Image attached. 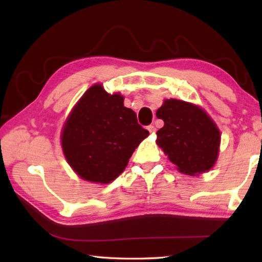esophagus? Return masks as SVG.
I'll list each match as a JSON object with an SVG mask.
<instances>
[{
  "instance_id": "esophagus-1",
  "label": "esophagus",
  "mask_w": 262,
  "mask_h": 262,
  "mask_svg": "<svg viewBox=\"0 0 262 262\" xmlns=\"http://www.w3.org/2000/svg\"><path fill=\"white\" fill-rule=\"evenodd\" d=\"M147 129L149 133H151V134H154L155 130H157V128H155L154 125H149V126H147Z\"/></svg>"
}]
</instances>
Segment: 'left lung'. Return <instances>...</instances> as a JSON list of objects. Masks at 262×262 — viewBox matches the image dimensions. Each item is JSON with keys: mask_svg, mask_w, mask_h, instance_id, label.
Returning <instances> with one entry per match:
<instances>
[{"mask_svg": "<svg viewBox=\"0 0 262 262\" xmlns=\"http://www.w3.org/2000/svg\"><path fill=\"white\" fill-rule=\"evenodd\" d=\"M164 126L157 133V144L177 169L188 176L213 168L219 158L221 134L202 108L182 100L168 99L157 111Z\"/></svg>", "mask_w": 262, "mask_h": 262, "instance_id": "1", "label": "left lung"}]
</instances>
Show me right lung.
I'll return each instance as SVG.
<instances>
[{
  "mask_svg": "<svg viewBox=\"0 0 262 262\" xmlns=\"http://www.w3.org/2000/svg\"><path fill=\"white\" fill-rule=\"evenodd\" d=\"M148 135L120 93L109 94L94 84L71 111L60 138L66 161L82 179L109 183Z\"/></svg>",
  "mask_w": 262,
  "mask_h": 262,
  "instance_id": "right-lung-1",
  "label": "right lung"
}]
</instances>
